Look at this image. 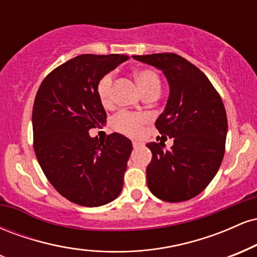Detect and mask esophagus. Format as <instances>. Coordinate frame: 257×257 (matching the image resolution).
<instances>
[{
    "mask_svg": "<svg viewBox=\"0 0 257 257\" xmlns=\"http://www.w3.org/2000/svg\"><path fill=\"white\" fill-rule=\"evenodd\" d=\"M141 146V143H139V141H133V147L134 149H138V147Z\"/></svg>",
    "mask_w": 257,
    "mask_h": 257,
    "instance_id": "esophagus-1",
    "label": "esophagus"
}]
</instances>
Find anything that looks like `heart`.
I'll return each mask as SVG.
<instances>
[{"label": "heart", "instance_id": "heart-1", "mask_svg": "<svg viewBox=\"0 0 257 257\" xmlns=\"http://www.w3.org/2000/svg\"><path fill=\"white\" fill-rule=\"evenodd\" d=\"M135 81L144 94L150 90L161 89V79L158 75L151 69H139L134 72ZM112 85L113 75L106 73L102 76L96 85V93L99 100L104 107H111L113 104L112 98ZM149 120V117L144 113H132V112H120L113 119V125L117 131L131 137H139L143 132V125Z\"/></svg>", "mask_w": 257, "mask_h": 257}]
</instances>
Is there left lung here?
<instances>
[{
	"instance_id": "1",
	"label": "left lung",
	"mask_w": 257,
	"mask_h": 257,
	"mask_svg": "<svg viewBox=\"0 0 257 257\" xmlns=\"http://www.w3.org/2000/svg\"><path fill=\"white\" fill-rule=\"evenodd\" d=\"M166 76L169 98L156 120L161 134L174 139L170 150L150 143L147 186L166 202L188 200L210 184L225 155L227 116L219 93L197 66L174 53L134 55Z\"/></svg>"
}]
</instances>
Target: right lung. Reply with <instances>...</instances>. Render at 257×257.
Instances as JSON below:
<instances>
[{
  "label": "right lung",
  "instance_id": "1",
  "mask_svg": "<svg viewBox=\"0 0 257 257\" xmlns=\"http://www.w3.org/2000/svg\"><path fill=\"white\" fill-rule=\"evenodd\" d=\"M128 57L82 54L49 73L32 110L34 149L44 175L78 205H105L119 196L133 145L123 135L101 141L89 131L106 123L96 85Z\"/></svg>",
  "mask_w": 257,
  "mask_h": 257
}]
</instances>
